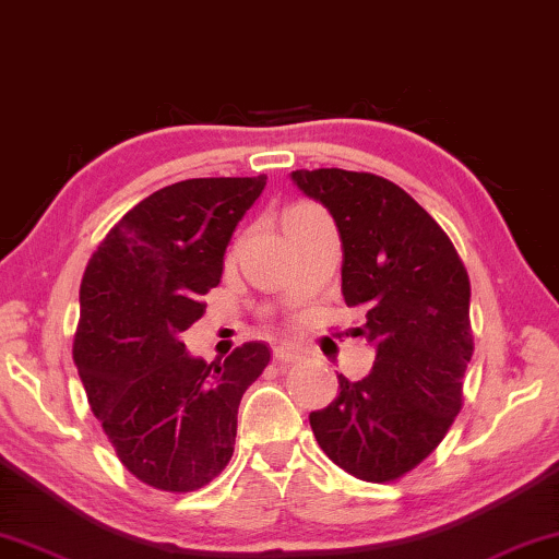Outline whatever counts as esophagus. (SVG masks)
Wrapping results in <instances>:
<instances>
[{
    "instance_id": "obj_1",
    "label": "esophagus",
    "mask_w": 559,
    "mask_h": 559,
    "mask_svg": "<svg viewBox=\"0 0 559 559\" xmlns=\"http://www.w3.org/2000/svg\"><path fill=\"white\" fill-rule=\"evenodd\" d=\"M274 358H277L280 362H297L299 358H302V353H299V347H295L293 343H280L274 345Z\"/></svg>"
}]
</instances>
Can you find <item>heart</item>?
Masks as SVG:
<instances>
[{
  "instance_id": "obj_1",
  "label": "heart",
  "mask_w": 559,
  "mask_h": 559,
  "mask_svg": "<svg viewBox=\"0 0 559 559\" xmlns=\"http://www.w3.org/2000/svg\"><path fill=\"white\" fill-rule=\"evenodd\" d=\"M295 209H297V206H295Z\"/></svg>"
}]
</instances>
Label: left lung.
I'll list each match as a JSON object with an SVG mask.
<instances>
[{
  "instance_id": "obj_1",
  "label": "left lung",
  "mask_w": 559,
  "mask_h": 559,
  "mask_svg": "<svg viewBox=\"0 0 559 559\" xmlns=\"http://www.w3.org/2000/svg\"><path fill=\"white\" fill-rule=\"evenodd\" d=\"M289 179L320 201L343 245V297L376 347L362 380L337 376V399L312 411L320 449L362 481H393L439 447L461 411L474 353L468 274L447 231L401 186L314 168Z\"/></svg>"
}]
</instances>
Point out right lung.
Segmentation results:
<instances>
[{
    "mask_svg": "<svg viewBox=\"0 0 559 559\" xmlns=\"http://www.w3.org/2000/svg\"><path fill=\"white\" fill-rule=\"evenodd\" d=\"M264 186V174L166 186L87 262L72 358L120 464L153 489L193 491L222 474L241 395L270 362L264 343H245L224 362L193 358L181 343Z\"/></svg>",
    "mask_w": 559,
    "mask_h": 559,
    "instance_id": "1",
    "label": "right lung"
}]
</instances>
